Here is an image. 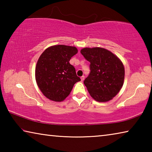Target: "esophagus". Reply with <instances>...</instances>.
<instances>
[{"label":"esophagus","mask_w":152,"mask_h":152,"mask_svg":"<svg viewBox=\"0 0 152 152\" xmlns=\"http://www.w3.org/2000/svg\"><path fill=\"white\" fill-rule=\"evenodd\" d=\"M80 78H81V81L82 82V81H84V76H81L80 77Z\"/></svg>","instance_id":"34e87169"}]
</instances>
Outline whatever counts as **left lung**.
I'll return each instance as SVG.
<instances>
[{
    "label": "left lung",
    "instance_id": "8db88e82",
    "mask_svg": "<svg viewBox=\"0 0 152 152\" xmlns=\"http://www.w3.org/2000/svg\"><path fill=\"white\" fill-rule=\"evenodd\" d=\"M82 55L90 61V72L84 84L98 102H107L120 91L125 78V68L117 56L104 48H85Z\"/></svg>",
    "mask_w": 152,
    "mask_h": 152
}]
</instances>
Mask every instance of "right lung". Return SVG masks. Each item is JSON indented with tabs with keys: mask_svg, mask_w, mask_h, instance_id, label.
Listing matches in <instances>:
<instances>
[{
	"mask_svg": "<svg viewBox=\"0 0 152 152\" xmlns=\"http://www.w3.org/2000/svg\"><path fill=\"white\" fill-rule=\"evenodd\" d=\"M78 53L76 47L53 45L43 51L35 67V80L43 94L51 101H63L74 84L80 81L71 58Z\"/></svg>",
	"mask_w": 152,
	"mask_h": 152,
	"instance_id": "1",
	"label": "right lung"
}]
</instances>
